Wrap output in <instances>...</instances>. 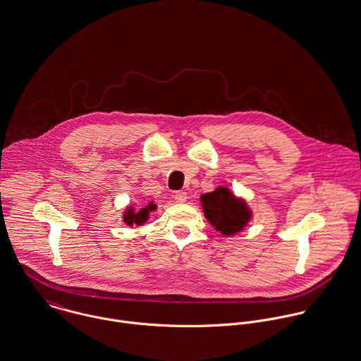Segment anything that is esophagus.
Listing matches in <instances>:
<instances>
[{"instance_id": "esophagus-1", "label": "esophagus", "mask_w": 361, "mask_h": 361, "mask_svg": "<svg viewBox=\"0 0 361 361\" xmlns=\"http://www.w3.org/2000/svg\"><path fill=\"white\" fill-rule=\"evenodd\" d=\"M174 200H176V202H178V203L185 202V200H187V192H184V191H177V192L174 194Z\"/></svg>"}]
</instances>
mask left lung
Masks as SVG:
<instances>
[{
  "label": "left lung",
  "mask_w": 361,
  "mask_h": 361,
  "mask_svg": "<svg viewBox=\"0 0 361 361\" xmlns=\"http://www.w3.org/2000/svg\"><path fill=\"white\" fill-rule=\"evenodd\" d=\"M200 202L206 220L226 237L242 231L252 219L246 202L237 198L227 187L200 195Z\"/></svg>",
  "instance_id": "left-lung-1"
}]
</instances>
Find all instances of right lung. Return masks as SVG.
<instances>
[{
	"instance_id": "obj_1",
	"label": "right lung",
	"mask_w": 361,
	"mask_h": 361,
	"mask_svg": "<svg viewBox=\"0 0 361 361\" xmlns=\"http://www.w3.org/2000/svg\"><path fill=\"white\" fill-rule=\"evenodd\" d=\"M155 209H157V204L154 202H149L145 207H142L140 210H135L134 206L131 204L123 213V221L127 226H130V227H133V226H142L149 219V213L154 212Z\"/></svg>"
}]
</instances>
